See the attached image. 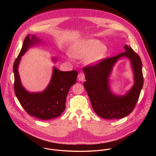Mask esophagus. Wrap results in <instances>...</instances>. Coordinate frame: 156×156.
<instances>
[{"label": "esophagus", "instance_id": "esophagus-1", "mask_svg": "<svg viewBox=\"0 0 156 156\" xmlns=\"http://www.w3.org/2000/svg\"><path fill=\"white\" fill-rule=\"evenodd\" d=\"M78 79L79 81H83L85 80V75L83 73H80L78 75Z\"/></svg>", "mask_w": 156, "mask_h": 156}]
</instances>
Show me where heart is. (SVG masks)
Returning <instances> with one entry per match:
<instances>
[{"label": "heart", "instance_id": "b5f03b06", "mask_svg": "<svg viewBox=\"0 0 156 156\" xmlns=\"http://www.w3.org/2000/svg\"><path fill=\"white\" fill-rule=\"evenodd\" d=\"M107 52V48L101 41L95 39H86L73 44L71 49L72 55L81 58H84V63L87 65H94L99 63ZM71 58L72 56L69 55Z\"/></svg>", "mask_w": 156, "mask_h": 156}]
</instances>
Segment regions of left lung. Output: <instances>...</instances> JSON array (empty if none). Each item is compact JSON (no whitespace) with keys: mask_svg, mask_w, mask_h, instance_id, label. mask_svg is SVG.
<instances>
[{"mask_svg":"<svg viewBox=\"0 0 156 156\" xmlns=\"http://www.w3.org/2000/svg\"><path fill=\"white\" fill-rule=\"evenodd\" d=\"M123 52L99 63L84 68L83 85L96 114L105 119H120L129 115L138 101L143 85L142 62L139 55L128 45ZM122 58L130 62L134 84L125 95L114 94L109 87V77L115 63Z\"/></svg>","mask_w":156,"mask_h":156,"instance_id":"obj_1","label":"left lung"}]
</instances>
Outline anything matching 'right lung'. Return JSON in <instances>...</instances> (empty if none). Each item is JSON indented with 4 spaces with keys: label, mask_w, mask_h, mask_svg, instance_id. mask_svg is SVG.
Instances as JSON below:
<instances>
[{
    "label": "right lung",
    "mask_w": 156,
    "mask_h": 156,
    "mask_svg": "<svg viewBox=\"0 0 156 156\" xmlns=\"http://www.w3.org/2000/svg\"><path fill=\"white\" fill-rule=\"evenodd\" d=\"M41 41L34 34H28L25 37L13 66L14 90L18 100L30 115L47 120L58 117L65 110L66 96L70 87L76 82L78 72L75 70L63 72L53 66L51 81L45 90L36 93L27 91L21 82L18 66L21 57L29 48L40 44ZM52 58L55 63L57 60L55 57Z\"/></svg>",
    "instance_id": "1"
}]
</instances>
